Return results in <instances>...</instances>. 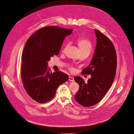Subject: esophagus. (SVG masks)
Here are the masks:
<instances>
[{"instance_id":"obj_1","label":"esophagus","mask_w":134,"mask_h":134,"mask_svg":"<svg viewBox=\"0 0 134 134\" xmlns=\"http://www.w3.org/2000/svg\"><path fill=\"white\" fill-rule=\"evenodd\" d=\"M69 81H71V82H74V78L72 77L71 76H69Z\"/></svg>"}]
</instances>
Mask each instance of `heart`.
I'll use <instances>...</instances> for the list:
<instances>
[{
  "mask_svg": "<svg viewBox=\"0 0 134 134\" xmlns=\"http://www.w3.org/2000/svg\"><path fill=\"white\" fill-rule=\"evenodd\" d=\"M77 45L79 48L81 54H85L88 56L89 55L92 49V45L91 42L86 38H80L77 41ZM68 46V44H67L63 49V52ZM72 70V68H70Z\"/></svg>",
  "mask_w": 134,
  "mask_h": 134,
  "instance_id": "b5f03b06",
  "label": "heart"
}]
</instances>
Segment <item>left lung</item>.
<instances>
[{
  "label": "left lung",
  "instance_id": "8db88e82",
  "mask_svg": "<svg viewBox=\"0 0 134 134\" xmlns=\"http://www.w3.org/2000/svg\"><path fill=\"white\" fill-rule=\"evenodd\" d=\"M97 44L90 64L82 74H91L87 82L80 76L74 79L80 88L75 95L76 101L85 107L99 103L106 94L115 79L117 68L116 52L111 41L102 32L94 30Z\"/></svg>",
  "mask_w": 134,
  "mask_h": 134
}]
</instances>
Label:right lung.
<instances>
[{"instance_id":"obj_1","label":"right lung","mask_w":134,"mask_h":134,"mask_svg":"<svg viewBox=\"0 0 134 134\" xmlns=\"http://www.w3.org/2000/svg\"><path fill=\"white\" fill-rule=\"evenodd\" d=\"M72 32V29L45 26L36 31L26 42L21 76L26 92L38 103L51 100L59 86L68 80V75L62 71L51 72L47 64L52 57L59 53L64 39Z\"/></svg>"}]
</instances>
